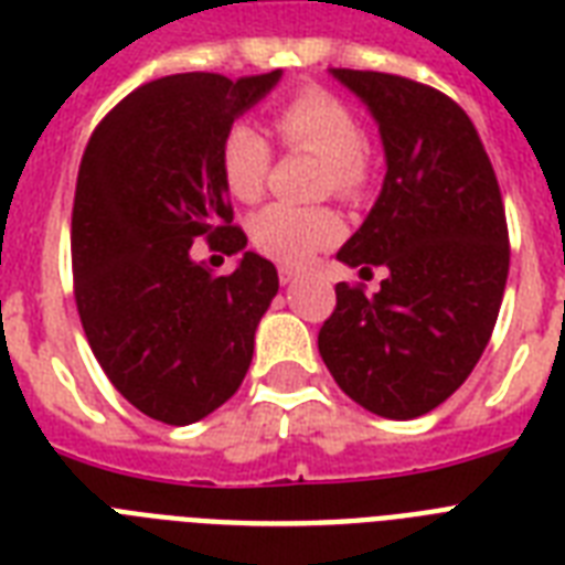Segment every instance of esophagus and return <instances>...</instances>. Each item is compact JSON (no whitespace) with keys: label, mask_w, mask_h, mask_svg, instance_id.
I'll return each instance as SVG.
<instances>
[{"label":"esophagus","mask_w":565,"mask_h":565,"mask_svg":"<svg viewBox=\"0 0 565 565\" xmlns=\"http://www.w3.org/2000/svg\"><path fill=\"white\" fill-rule=\"evenodd\" d=\"M278 278H281V284H296L301 275L296 273V269H290V266H281V269H278Z\"/></svg>","instance_id":"esophagus-1"}]
</instances>
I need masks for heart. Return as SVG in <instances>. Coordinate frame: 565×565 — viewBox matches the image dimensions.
I'll return each instance as SVG.
<instances>
[{
    "label": "heart",
    "instance_id": "1",
    "mask_svg": "<svg viewBox=\"0 0 565 565\" xmlns=\"http://www.w3.org/2000/svg\"><path fill=\"white\" fill-rule=\"evenodd\" d=\"M273 131L292 152L322 158L319 190L358 202L370 188V158L363 152L361 119L349 105L319 90L305 87L273 108ZM273 167V146L252 122H234L222 135L220 172L225 188L239 202H257L264 195ZM343 237V220L331 207H299L275 202L252 220V243L278 264H308L322 248Z\"/></svg>",
    "mask_w": 565,
    "mask_h": 565
}]
</instances>
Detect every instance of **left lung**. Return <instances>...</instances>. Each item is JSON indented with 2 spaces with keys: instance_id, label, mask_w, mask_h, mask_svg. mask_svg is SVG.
Returning <instances> with one entry per match:
<instances>
[{
  "instance_id": "obj_1",
  "label": "left lung",
  "mask_w": 565,
  "mask_h": 565,
  "mask_svg": "<svg viewBox=\"0 0 565 565\" xmlns=\"http://www.w3.org/2000/svg\"><path fill=\"white\" fill-rule=\"evenodd\" d=\"M375 117L386 175L337 257L386 266L375 296L337 284L319 354L349 398L384 419L443 404L481 361L508 284L504 202L472 119L402 75L331 70Z\"/></svg>"
}]
</instances>
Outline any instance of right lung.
<instances>
[{
	"mask_svg": "<svg viewBox=\"0 0 565 565\" xmlns=\"http://www.w3.org/2000/svg\"><path fill=\"white\" fill-rule=\"evenodd\" d=\"M281 70L231 82L181 73L128 93L84 149L73 204L75 305L108 381L167 425L204 419L237 393L278 292L266 257L231 276L189 257L192 239L246 248L220 172L222 135Z\"/></svg>",
	"mask_w": 565,
	"mask_h": 565,
	"instance_id": "right-lung-1",
	"label": "right lung"
}]
</instances>
